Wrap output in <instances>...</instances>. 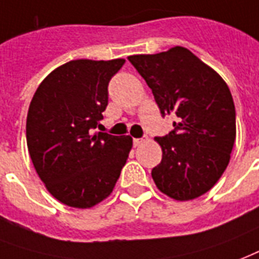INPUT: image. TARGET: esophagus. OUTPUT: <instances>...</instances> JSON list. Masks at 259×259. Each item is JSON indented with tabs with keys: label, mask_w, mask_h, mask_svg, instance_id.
I'll return each instance as SVG.
<instances>
[{
	"label": "esophagus",
	"mask_w": 259,
	"mask_h": 259,
	"mask_svg": "<svg viewBox=\"0 0 259 259\" xmlns=\"http://www.w3.org/2000/svg\"><path fill=\"white\" fill-rule=\"evenodd\" d=\"M144 143H145V140H144V138H134V140H133L134 147H140V145H141V144H144Z\"/></svg>",
	"instance_id": "obj_1"
}]
</instances>
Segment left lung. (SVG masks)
Instances as JSON below:
<instances>
[{
  "mask_svg": "<svg viewBox=\"0 0 259 259\" xmlns=\"http://www.w3.org/2000/svg\"><path fill=\"white\" fill-rule=\"evenodd\" d=\"M152 90L161 115L178 122L164 137L152 169L157 189L177 201L194 200L226 171L236 137L234 99L220 74L185 47L127 57Z\"/></svg>",
  "mask_w": 259,
  "mask_h": 259,
  "instance_id": "obj_1",
  "label": "left lung"
}]
</instances>
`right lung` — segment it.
Returning <instances> with one entry per match:
<instances>
[{"instance_id":"right-lung-1","label":"right lung","mask_w":259,"mask_h":259,"mask_svg":"<svg viewBox=\"0 0 259 259\" xmlns=\"http://www.w3.org/2000/svg\"><path fill=\"white\" fill-rule=\"evenodd\" d=\"M125 59H76L37 87L27 115V147L45 186L72 208H92L114 190L133 147L130 136L92 133L108 104V82Z\"/></svg>"}]
</instances>
